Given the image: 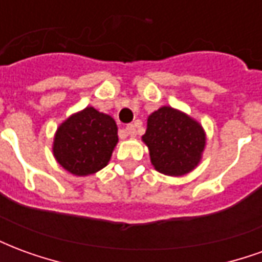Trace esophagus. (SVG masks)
<instances>
[{
    "label": "esophagus",
    "instance_id": "esophagus-1",
    "mask_svg": "<svg viewBox=\"0 0 262 262\" xmlns=\"http://www.w3.org/2000/svg\"><path fill=\"white\" fill-rule=\"evenodd\" d=\"M125 132L127 136H135L136 135V126L135 125H127L125 127Z\"/></svg>",
    "mask_w": 262,
    "mask_h": 262
}]
</instances>
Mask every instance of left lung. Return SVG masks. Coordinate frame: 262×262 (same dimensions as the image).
Here are the masks:
<instances>
[{
  "mask_svg": "<svg viewBox=\"0 0 262 262\" xmlns=\"http://www.w3.org/2000/svg\"><path fill=\"white\" fill-rule=\"evenodd\" d=\"M142 139L150 150L154 168L171 177L192 171L206 143L202 126L171 106H163L148 116L147 130Z\"/></svg>",
  "mask_w": 262,
  "mask_h": 262,
  "instance_id": "8db88e82",
  "label": "left lung"
}]
</instances>
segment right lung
Returning <instances> with one entry per match:
<instances>
[{"mask_svg":"<svg viewBox=\"0 0 262 262\" xmlns=\"http://www.w3.org/2000/svg\"><path fill=\"white\" fill-rule=\"evenodd\" d=\"M116 143L118 126L114 118L88 106L59 126L53 154L64 170L85 177L108 164Z\"/></svg>","mask_w":262,"mask_h":262,"instance_id":"add662e5","label":"right lung"}]
</instances>
